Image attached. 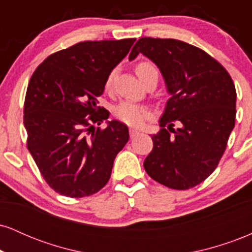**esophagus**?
Instances as JSON below:
<instances>
[{"mask_svg": "<svg viewBox=\"0 0 252 252\" xmlns=\"http://www.w3.org/2000/svg\"><path fill=\"white\" fill-rule=\"evenodd\" d=\"M129 134H130V137L134 138V137H136V136H137L138 134H140V131H138V130H136V129H130Z\"/></svg>", "mask_w": 252, "mask_h": 252, "instance_id": "obj_1", "label": "esophagus"}]
</instances>
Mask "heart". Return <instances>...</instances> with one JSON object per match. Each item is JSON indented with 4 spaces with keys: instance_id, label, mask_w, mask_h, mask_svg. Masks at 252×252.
<instances>
[{
    "instance_id": "heart-1",
    "label": "heart",
    "mask_w": 252,
    "mask_h": 252,
    "mask_svg": "<svg viewBox=\"0 0 252 252\" xmlns=\"http://www.w3.org/2000/svg\"><path fill=\"white\" fill-rule=\"evenodd\" d=\"M135 71L143 84H146L148 80L153 79V78H155L156 80L158 78V67H156L154 63L149 62V60H142V62L136 63ZM112 84H114V72H110L105 79L106 91H110L112 89ZM114 115L117 120L126 123V126H136L137 128V126H142L149 118H152L153 114L149 108L142 105V104L122 102L117 104L114 108Z\"/></svg>"
}]
</instances>
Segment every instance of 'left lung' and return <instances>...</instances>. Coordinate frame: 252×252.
Listing matches in <instances>:
<instances>
[{"instance_id":"left-lung-1","label":"left lung","mask_w":252,"mask_h":252,"mask_svg":"<svg viewBox=\"0 0 252 252\" xmlns=\"http://www.w3.org/2000/svg\"><path fill=\"white\" fill-rule=\"evenodd\" d=\"M140 53L160 68L172 96L144 169L169 189H192L212 174L226 149L235 128V84L215 58L180 40L141 37L129 60Z\"/></svg>"}]
</instances>
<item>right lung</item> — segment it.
Here are the masks:
<instances>
[{"label":"right lung","mask_w":252,"mask_h":252,"mask_svg":"<svg viewBox=\"0 0 252 252\" xmlns=\"http://www.w3.org/2000/svg\"><path fill=\"white\" fill-rule=\"evenodd\" d=\"M136 39L83 41L51 54L34 71L24 106L27 148L59 194L83 198L108 184L129 140L126 124L98 106L105 79Z\"/></svg>","instance_id":"right-lung-1"}]
</instances>
